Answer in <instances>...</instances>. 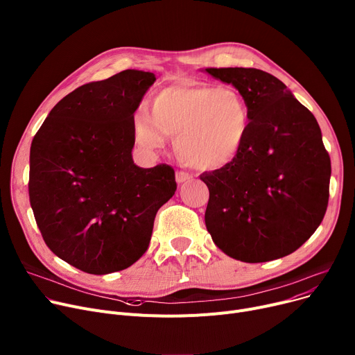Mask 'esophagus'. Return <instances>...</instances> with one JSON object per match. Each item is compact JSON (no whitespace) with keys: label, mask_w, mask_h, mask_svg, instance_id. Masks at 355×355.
Wrapping results in <instances>:
<instances>
[{"label":"esophagus","mask_w":355,"mask_h":355,"mask_svg":"<svg viewBox=\"0 0 355 355\" xmlns=\"http://www.w3.org/2000/svg\"><path fill=\"white\" fill-rule=\"evenodd\" d=\"M191 179H192L191 173H187L184 171H178L176 172V182L178 183H183V182H187V180H191Z\"/></svg>","instance_id":"obj_1"}]
</instances>
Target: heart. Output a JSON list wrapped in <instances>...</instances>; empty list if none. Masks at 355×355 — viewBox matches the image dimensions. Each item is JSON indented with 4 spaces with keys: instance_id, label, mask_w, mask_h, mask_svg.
<instances>
[{
    "instance_id": "obj_1",
    "label": "heart",
    "mask_w": 355,
    "mask_h": 355,
    "mask_svg": "<svg viewBox=\"0 0 355 355\" xmlns=\"http://www.w3.org/2000/svg\"><path fill=\"white\" fill-rule=\"evenodd\" d=\"M249 107L239 92L200 81L160 89L133 119L135 140L146 150H159L175 136L179 160L198 171H218L243 148Z\"/></svg>"
}]
</instances>
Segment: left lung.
I'll return each instance as SVG.
<instances>
[{
	"mask_svg": "<svg viewBox=\"0 0 355 355\" xmlns=\"http://www.w3.org/2000/svg\"><path fill=\"white\" fill-rule=\"evenodd\" d=\"M232 85L251 114L234 162L202 173L209 189L205 223L234 259L257 263L293 254L324 219L331 160L321 129L275 76L258 69H205Z\"/></svg>",
	"mask_w": 355,
	"mask_h": 355,
	"instance_id": "left-lung-1",
	"label": "left lung"
}]
</instances>
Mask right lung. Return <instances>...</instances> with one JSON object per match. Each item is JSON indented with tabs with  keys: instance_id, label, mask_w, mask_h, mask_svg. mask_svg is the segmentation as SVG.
I'll return each instance as SVG.
<instances>
[{
	"instance_id": "add662e5",
	"label": "right lung",
	"mask_w": 355,
	"mask_h": 355,
	"mask_svg": "<svg viewBox=\"0 0 355 355\" xmlns=\"http://www.w3.org/2000/svg\"><path fill=\"white\" fill-rule=\"evenodd\" d=\"M156 81L124 70L61 98L30 149L28 193L51 251L83 272L126 269L148 251L160 206L176 192L169 164H135L133 119Z\"/></svg>"
}]
</instances>
